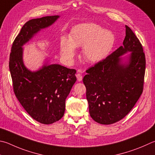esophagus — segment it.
Here are the masks:
<instances>
[{
    "label": "esophagus",
    "mask_w": 155,
    "mask_h": 155,
    "mask_svg": "<svg viewBox=\"0 0 155 155\" xmlns=\"http://www.w3.org/2000/svg\"><path fill=\"white\" fill-rule=\"evenodd\" d=\"M76 77H77V81H82L83 76H82V74H81V73L77 72V74H76Z\"/></svg>",
    "instance_id": "obj_1"
}]
</instances>
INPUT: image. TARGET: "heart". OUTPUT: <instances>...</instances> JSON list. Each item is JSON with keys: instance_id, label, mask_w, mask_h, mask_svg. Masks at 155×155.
<instances>
[{"instance_id": "b5f03b06", "label": "heart", "mask_w": 155, "mask_h": 155, "mask_svg": "<svg viewBox=\"0 0 155 155\" xmlns=\"http://www.w3.org/2000/svg\"><path fill=\"white\" fill-rule=\"evenodd\" d=\"M114 43V36L97 24H82L73 28L69 38L62 36L60 39L61 54L68 60L75 55V47H83V57L91 63L103 60Z\"/></svg>"}]
</instances>
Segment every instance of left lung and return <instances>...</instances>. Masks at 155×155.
<instances>
[{
	"instance_id": "obj_1",
	"label": "left lung",
	"mask_w": 155,
	"mask_h": 155,
	"mask_svg": "<svg viewBox=\"0 0 155 155\" xmlns=\"http://www.w3.org/2000/svg\"><path fill=\"white\" fill-rule=\"evenodd\" d=\"M123 45L86 70L83 81L90 116L95 122L110 125L123 119L139 100L144 89L146 58L141 43L125 26ZM132 53L123 65L120 57Z\"/></svg>"
}]
</instances>
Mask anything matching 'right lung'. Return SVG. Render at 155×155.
Masks as SVG:
<instances>
[{
    "label": "right lung",
    "mask_w": 155,
    "mask_h": 155,
    "mask_svg": "<svg viewBox=\"0 0 155 155\" xmlns=\"http://www.w3.org/2000/svg\"><path fill=\"white\" fill-rule=\"evenodd\" d=\"M58 18L46 16L27 21L13 41L9 58V70L17 99L32 119L46 125L58 121L64 116L66 99L77 81V71L51 64L30 72L24 65L21 47Z\"/></svg>",
    "instance_id": "right-lung-1"
}]
</instances>
